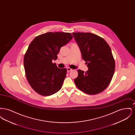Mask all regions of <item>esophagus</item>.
<instances>
[{
  "label": "esophagus",
  "instance_id": "obj_1",
  "mask_svg": "<svg viewBox=\"0 0 135 135\" xmlns=\"http://www.w3.org/2000/svg\"><path fill=\"white\" fill-rule=\"evenodd\" d=\"M67 71H68V72H70L72 70V69H71L70 68H69V67L67 68Z\"/></svg>",
  "mask_w": 135,
  "mask_h": 135
}]
</instances>
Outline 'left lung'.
<instances>
[{
	"mask_svg": "<svg viewBox=\"0 0 135 135\" xmlns=\"http://www.w3.org/2000/svg\"><path fill=\"white\" fill-rule=\"evenodd\" d=\"M89 69L78 70L74 83L78 89L89 95L98 94L110 83L115 71L111 49L102 37L89 32L72 33Z\"/></svg>",
	"mask_w": 135,
	"mask_h": 135,
	"instance_id": "8db88e82",
	"label": "left lung"
}]
</instances>
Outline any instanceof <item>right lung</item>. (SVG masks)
Wrapping results in <instances>:
<instances>
[{
	"mask_svg": "<svg viewBox=\"0 0 135 135\" xmlns=\"http://www.w3.org/2000/svg\"><path fill=\"white\" fill-rule=\"evenodd\" d=\"M72 38L70 33L47 32L36 36L29 45L24 58L26 77L39 95L51 96L61 89L67 69L59 68L52 61L57 59L61 47Z\"/></svg>",
	"mask_w": 135,
	"mask_h": 135,
	"instance_id": "right-lung-1",
	"label": "right lung"
}]
</instances>
